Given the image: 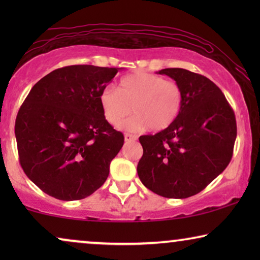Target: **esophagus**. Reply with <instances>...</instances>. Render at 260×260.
I'll return each instance as SVG.
<instances>
[{"mask_svg":"<svg viewBox=\"0 0 260 260\" xmlns=\"http://www.w3.org/2000/svg\"><path fill=\"white\" fill-rule=\"evenodd\" d=\"M124 140H125V142H134L137 140V136L133 134H125L124 135Z\"/></svg>","mask_w":260,"mask_h":260,"instance_id":"obj_1","label":"esophagus"}]
</instances>
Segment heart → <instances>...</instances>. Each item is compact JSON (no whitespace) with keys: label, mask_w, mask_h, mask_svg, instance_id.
<instances>
[{"label":"heart","mask_w":260,"mask_h":260,"mask_svg":"<svg viewBox=\"0 0 260 260\" xmlns=\"http://www.w3.org/2000/svg\"><path fill=\"white\" fill-rule=\"evenodd\" d=\"M103 115L112 126L123 124L129 131H142L150 127L161 131L169 127L179 117L183 104L182 88L176 81L165 79L158 74L136 72L119 80L117 90L106 86L99 94Z\"/></svg>","instance_id":"1"}]
</instances>
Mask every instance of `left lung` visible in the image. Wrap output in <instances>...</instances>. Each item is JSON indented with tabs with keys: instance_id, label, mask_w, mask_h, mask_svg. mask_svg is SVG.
Wrapping results in <instances>:
<instances>
[{
	"instance_id": "1",
	"label": "left lung",
	"mask_w": 260,
	"mask_h": 260,
	"mask_svg": "<svg viewBox=\"0 0 260 260\" xmlns=\"http://www.w3.org/2000/svg\"><path fill=\"white\" fill-rule=\"evenodd\" d=\"M182 88L179 117L167 129L140 137L137 166L148 189L169 199H186L204 190L221 174L233 155L237 122L221 90L201 74L165 69Z\"/></svg>"
}]
</instances>
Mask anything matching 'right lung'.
<instances>
[{
  "instance_id": "add662e5",
  "label": "right lung",
  "mask_w": 260,
  "mask_h": 260,
  "mask_svg": "<svg viewBox=\"0 0 260 260\" xmlns=\"http://www.w3.org/2000/svg\"><path fill=\"white\" fill-rule=\"evenodd\" d=\"M117 69L72 65L31 87L17 112L20 165L42 191L63 201L94 193L109 176L124 136L103 115L99 94Z\"/></svg>"
}]
</instances>
